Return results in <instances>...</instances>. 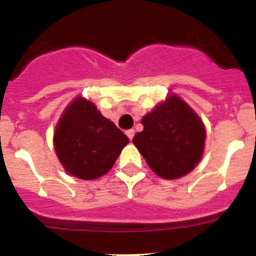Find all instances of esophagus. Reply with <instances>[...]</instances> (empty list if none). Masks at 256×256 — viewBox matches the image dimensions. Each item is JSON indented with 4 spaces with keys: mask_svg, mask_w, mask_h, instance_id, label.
<instances>
[{
    "mask_svg": "<svg viewBox=\"0 0 256 256\" xmlns=\"http://www.w3.org/2000/svg\"><path fill=\"white\" fill-rule=\"evenodd\" d=\"M126 134L128 136V138H130V141H132V140H133V136H134V130H126Z\"/></svg>",
    "mask_w": 256,
    "mask_h": 256,
    "instance_id": "34e87169",
    "label": "esophagus"
}]
</instances>
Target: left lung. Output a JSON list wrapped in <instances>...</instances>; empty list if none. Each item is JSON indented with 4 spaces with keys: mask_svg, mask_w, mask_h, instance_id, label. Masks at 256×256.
I'll return each mask as SVG.
<instances>
[{
    "mask_svg": "<svg viewBox=\"0 0 256 256\" xmlns=\"http://www.w3.org/2000/svg\"><path fill=\"white\" fill-rule=\"evenodd\" d=\"M141 123L144 130L133 137V144L156 176L178 180L200 162L206 138L205 126L178 94H168Z\"/></svg>",
    "mask_w": 256,
    "mask_h": 256,
    "instance_id": "8db88e82",
    "label": "left lung"
}]
</instances>
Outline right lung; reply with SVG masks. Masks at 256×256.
<instances>
[{
  "label": "right lung",
  "mask_w": 256,
  "mask_h": 256,
  "mask_svg": "<svg viewBox=\"0 0 256 256\" xmlns=\"http://www.w3.org/2000/svg\"><path fill=\"white\" fill-rule=\"evenodd\" d=\"M128 142V137L82 96L66 106L54 133V148L62 168L86 180L108 173Z\"/></svg>",
  "instance_id": "obj_1"
}]
</instances>
